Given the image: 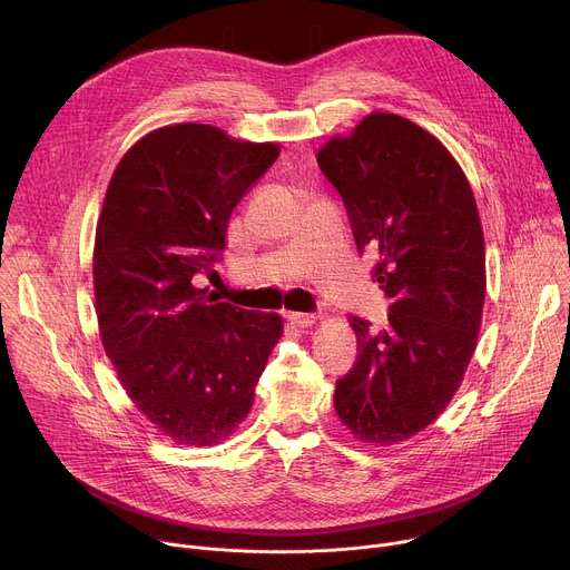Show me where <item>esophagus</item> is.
I'll use <instances>...</instances> for the list:
<instances>
[{"instance_id": "obj_1", "label": "esophagus", "mask_w": 570, "mask_h": 570, "mask_svg": "<svg viewBox=\"0 0 570 570\" xmlns=\"http://www.w3.org/2000/svg\"><path fill=\"white\" fill-rule=\"evenodd\" d=\"M286 318L295 327H312L316 323L314 314H299V312H291V314H286Z\"/></svg>"}]
</instances>
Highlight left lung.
Returning <instances> with one entry per match:
<instances>
[{"mask_svg": "<svg viewBox=\"0 0 570 570\" xmlns=\"http://www.w3.org/2000/svg\"><path fill=\"white\" fill-rule=\"evenodd\" d=\"M358 252L377 258L373 282L389 325L350 316L356 364L336 380L334 406L350 432L391 445L448 406L478 345L487 293L484 234L469 179L425 129L393 114L361 120L318 151Z\"/></svg>", "mask_w": 570, "mask_h": 570, "instance_id": "left-lung-1", "label": "left lung"}]
</instances>
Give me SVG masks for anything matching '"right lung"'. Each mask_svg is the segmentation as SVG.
<instances>
[{"instance_id":"obj_1","label":"right lung","mask_w":570,"mask_h":570,"mask_svg":"<svg viewBox=\"0 0 570 570\" xmlns=\"http://www.w3.org/2000/svg\"><path fill=\"white\" fill-rule=\"evenodd\" d=\"M277 157L186 122L140 138L111 177L92 258L101 343L134 404L179 443L234 432L282 336L277 314L195 284L216 275L234 206Z\"/></svg>"}]
</instances>
